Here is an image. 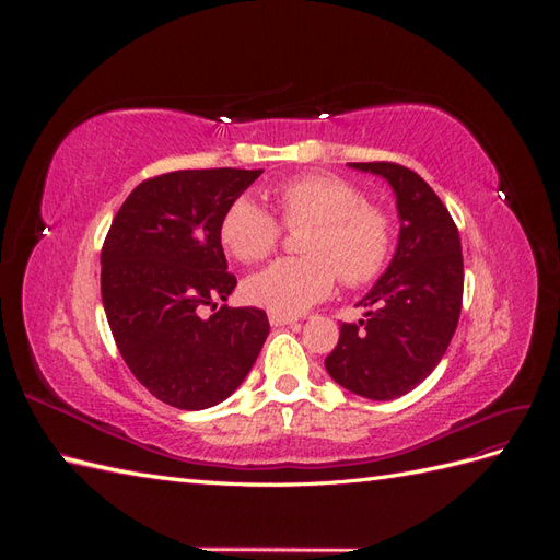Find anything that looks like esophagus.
<instances>
[{
	"label": "esophagus",
	"instance_id": "34e87169",
	"mask_svg": "<svg viewBox=\"0 0 560 560\" xmlns=\"http://www.w3.org/2000/svg\"><path fill=\"white\" fill-rule=\"evenodd\" d=\"M268 319H270V325H273V327L294 325V322H296V317H292V315H282V313H268Z\"/></svg>",
	"mask_w": 560,
	"mask_h": 560
}]
</instances>
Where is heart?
<instances>
[{
	"label": "heart",
	"mask_w": 560,
	"mask_h": 560,
	"mask_svg": "<svg viewBox=\"0 0 560 560\" xmlns=\"http://www.w3.org/2000/svg\"><path fill=\"white\" fill-rule=\"evenodd\" d=\"M287 229L311 226L301 249L308 257H287L245 280V299L268 313L299 315L327 299L341 276L348 287L376 280L395 247L389 214L366 202L358 184L338 175H299L273 189ZM278 217L249 196H238L219 222V241L233 259L264 261L282 241Z\"/></svg>",
	"instance_id": "1"
}]
</instances>
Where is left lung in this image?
<instances>
[{"instance_id": "left-lung-1", "label": "left lung", "mask_w": 560, "mask_h": 560, "mask_svg": "<svg viewBox=\"0 0 560 560\" xmlns=\"http://www.w3.org/2000/svg\"><path fill=\"white\" fill-rule=\"evenodd\" d=\"M350 165L393 184L401 231L393 264L360 301L366 319L343 322L325 366L350 393L385 401L409 393L442 362L463 308V247L442 198L411 167Z\"/></svg>"}]
</instances>
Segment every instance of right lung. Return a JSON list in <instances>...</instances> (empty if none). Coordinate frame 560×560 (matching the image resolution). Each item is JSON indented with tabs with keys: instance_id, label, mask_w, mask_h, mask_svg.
Instances as JSON below:
<instances>
[{
	"instance_id": "obj_1",
	"label": "right lung",
	"mask_w": 560,
	"mask_h": 560,
	"mask_svg": "<svg viewBox=\"0 0 560 560\" xmlns=\"http://www.w3.org/2000/svg\"><path fill=\"white\" fill-rule=\"evenodd\" d=\"M261 171L208 167L140 182L103 243L100 292L124 362L151 395L184 411L224 401L270 331L261 308L217 306L235 290L219 222ZM210 307L213 315L202 318Z\"/></svg>"
}]
</instances>
